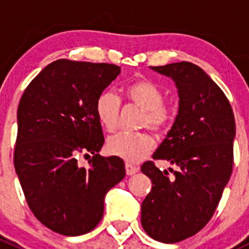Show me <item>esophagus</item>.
Listing matches in <instances>:
<instances>
[{"label":"esophagus","instance_id":"1","mask_svg":"<svg viewBox=\"0 0 249 249\" xmlns=\"http://www.w3.org/2000/svg\"><path fill=\"white\" fill-rule=\"evenodd\" d=\"M125 171H126L127 176H132L139 172V169L136 166H132L131 164H126L125 165Z\"/></svg>","mask_w":249,"mask_h":249}]
</instances>
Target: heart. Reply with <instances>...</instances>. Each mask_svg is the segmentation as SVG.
Returning <instances> with one entry per match:
<instances>
[{
    "label": "heart",
    "instance_id": "b5f03b06",
    "mask_svg": "<svg viewBox=\"0 0 249 249\" xmlns=\"http://www.w3.org/2000/svg\"><path fill=\"white\" fill-rule=\"evenodd\" d=\"M127 105L143 110L141 127H149L155 134H164L173 119L172 108L165 104V94L159 85L147 78L134 80L125 88ZM122 101L112 90L100 92L95 101V113L99 123L106 131L113 132L119 123ZM154 140L148 132L118 134L109 137L106 150L109 155L124 159L127 162H140L152 153Z\"/></svg>",
    "mask_w": 249,
    "mask_h": 249
}]
</instances>
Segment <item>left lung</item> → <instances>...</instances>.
I'll list each match as a JSON object with an SVG mask.
<instances>
[{"instance_id":"left-lung-1","label":"left lung","mask_w":249,"mask_h":249,"mask_svg":"<svg viewBox=\"0 0 249 249\" xmlns=\"http://www.w3.org/2000/svg\"><path fill=\"white\" fill-rule=\"evenodd\" d=\"M152 69L171 77L179 95L177 117L153 159L177 169L170 176L153 161L141 166L153 182L141 223L154 240L176 243L199 232L217 210L232 172L235 118L223 90L196 65L182 61Z\"/></svg>"}]
</instances>
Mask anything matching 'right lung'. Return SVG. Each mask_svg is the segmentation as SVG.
Wrapping results in <instances>:
<instances>
[{
  "mask_svg": "<svg viewBox=\"0 0 249 249\" xmlns=\"http://www.w3.org/2000/svg\"><path fill=\"white\" fill-rule=\"evenodd\" d=\"M119 73L113 64L60 59L20 99L14 167L30 210L53 231H91L107 192L125 177L120 158L99 154L105 137L95 113L96 97ZM90 154L89 167H79L77 157Z\"/></svg>",
  "mask_w": 249,
  "mask_h": 249,
  "instance_id": "right-lung-1",
  "label": "right lung"
}]
</instances>
